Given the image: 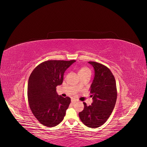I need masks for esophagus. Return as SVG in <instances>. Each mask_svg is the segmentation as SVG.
<instances>
[{
  "label": "esophagus",
  "mask_w": 147,
  "mask_h": 147,
  "mask_svg": "<svg viewBox=\"0 0 147 147\" xmlns=\"http://www.w3.org/2000/svg\"><path fill=\"white\" fill-rule=\"evenodd\" d=\"M77 101V100L74 99V98H72V99H71V102H72V103H73V104H74L75 102H76Z\"/></svg>",
  "instance_id": "1"
}]
</instances>
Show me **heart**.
<instances>
[{"instance_id":"heart-1","label":"heart","mask_w":147,"mask_h":147,"mask_svg":"<svg viewBox=\"0 0 147 147\" xmlns=\"http://www.w3.org/2000/svg\"><path fill=\"white\" fill-rule=\"evenodd\" d=\"M87 73H91V70L88 67H82L78 71L79 74H87Z\"/></svg>"}]
</instances>
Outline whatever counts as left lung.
<instances>
[{
	"instance_id": "obj_1",
	"label": "left lung",
	"mask_w": 147,
	"mask_h": 147,
	"mask_svg": "<svg viewBox=\"0 0 147 147\" xmlns=\"http://www.w3.org/2000/svg\"><path fill=\"white\" fill-rule=\"evenodd\" d=\"M88 63L93 66L95 71L90 90L93 102L89 106L83 102L84 109L78 115L84 125L96 128L104 124L112 113L117 98V84L107 67L93 61Z\"/></svg>"
}]
</instances>
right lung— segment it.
Listing matches in <instances>:
<instances>
[{"label":"right lung","mask_w":147,"mask_h":147,"mask_svg":"<svg viewBox=\"0 0 147 147\" xmlns=\"http://www.w3.org/2000/svg\"><path fill=\"white\" fill-rule=\"evenodd\" d=\"M75 60L43 62L31 73L28 85L30 109L43 126L55 127L63 121L70 98L59 96L56 86L63 82L64 72Z\"/></svg>","instance_id":"add662e5"}]
</instances>
